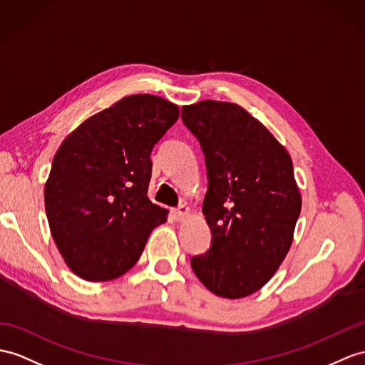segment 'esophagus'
Segmentation results:
<instances>
[{
	"instance_id": "34e87169",
	"label": "esophagus",
	"mask_w": 365,
	"mask_h": 365,
	"mask_svg": "<svg viewBox=\"0 0 365 365\" xmlns=\"http://www.w3.org/2000/svg\"><path fill=\"white\" fill-rule=\"evenodd\" d=\"M173 215H175V218L178 221H182V220H185V218L190 215V209L187 206H180V207L173 210Z\"/></svg>"
}]
</instances>
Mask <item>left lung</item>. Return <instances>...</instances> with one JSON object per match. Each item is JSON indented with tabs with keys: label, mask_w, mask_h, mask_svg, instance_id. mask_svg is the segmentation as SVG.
I'll list each match as a JSON object with an SVG mask.
<instances>
[{
	"label": "left lung",
	"mask_w": 365,
	"mask_h": 365,
	"mask_svg": "<svg viewBox=\"0 0 365 365\" xmlns=\"http://www.w3.org/2000/svg\"><path fill=\"white\" fill-rule=\"evenodd\" d=\"M198 138L209 187L202 213L210 250L192 269L215 296L242 299L271 280L292 245L302 209L291 156L260 120L230 102L182 106Z\"/></svg>",
	"instance_id": "obj_1"
}]
</instances>
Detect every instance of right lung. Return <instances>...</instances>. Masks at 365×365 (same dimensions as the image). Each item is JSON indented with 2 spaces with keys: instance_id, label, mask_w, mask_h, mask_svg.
<instances>
[{
  "instance_id": "obj_1",
  "label": "right lung",
  "mask_w": 365,
  "mask_h": 365,
  "mask_svg": "<svg viewBox=\"0 0 365 365\" xmlns=\"http://www.w3.org/2000/svg\"><path fill=\"white\" fill-rule=\"evenodd\" d=\"M180 118L153 94L122 97L61 142L44 184L52 238L68 268L88 282L133 268L168 210L148 200L150 153Z\"/></svg>"
}]
</instances>
